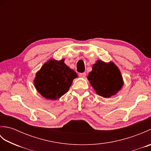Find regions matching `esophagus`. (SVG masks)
<instances>
[{
    "instance_id": "1",
    "label": "esophagus",
    "mask_w": 151,
    "mask_h": 151,
    "mask_svg": "<svg viewBox=\"0 0 151 151\" xmlns=\"http://www.w3.org/2000/svg\"><path fill=\"white\" fill-rule=\"evenodd\" d=\"M86 76V73H80L79 74V76L81 78H85Z\"/></svg>"
}]
</instances>
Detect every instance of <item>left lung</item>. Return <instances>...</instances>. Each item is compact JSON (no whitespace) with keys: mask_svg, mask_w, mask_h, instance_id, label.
<instances>
[{"mask_svg":"<svg viewBox=\"0 0 151 151\" xmlns=\"http://www.w3.org/2000/svg\"><path fill=\"white\" fill-rule=\"evenodd\" d=\"M87 78L96 93L104 98L117 93L124 84L120 70L112 62L106 63L97 60Z\"/></svg>","mask_w":151,"mask_h":151,"instance_id":"1","label":"left lung"}]
</instances>
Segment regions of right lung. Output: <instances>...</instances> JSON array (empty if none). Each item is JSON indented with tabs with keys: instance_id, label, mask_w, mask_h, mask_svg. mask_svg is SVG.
Listing matches in <instances>:
<instances>
[{
	"instance_id": "right-lung-1",
	"label": "right lung",
	"mask_w": 151,
	"mask_h": 151,
	"mask_svg": "<svg viewBox=\"0 0 151 151\" xmlns=\"http://www.w3.org/2000/svg\"><path fill=\"white\" fill-rule=\"evenodd\" d=\"M64 59H50L36 74L34 83L36 90L47 99L56 100L69 91L78 75L64 63Z\"/></svg>"
}]
</instances>
